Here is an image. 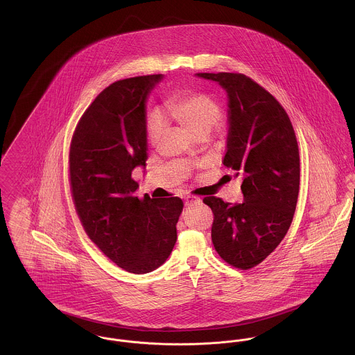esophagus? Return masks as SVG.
Instances as JSON below:
<instances>
[{
	"instance_id": "34e87169",
	"label": "esophagus",
	"mask_w": 355,
	"mask_h": 355,
	"mask_svg": "<svg viewBox=\"0 0 355 355\" xmlns=\"http://www.w3.org/2000/svg\"><path fill=\"white\" fill-rule=\"evenodd\" d=\"M200 202H201V200L197 198V197H193V196H188V197L185 198V205H187V207L193 205V204H200Z\"/></svg>"
}]
</instances>
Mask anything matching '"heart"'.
<instances>
[{"mask_svg":"<svg viewBox=\"0 0 355 355\" xmlns=\"http://www.w3.org/2000/svg\"><path fill=\"white\" fill-rule=\"evenodd\" d=\"M164 117L191 137L208 135L221 119V108L205 93L185 92L173 96L164 103ZM164 131L162 123L157 116H150L146 123V134L150 141H155Z\"/></svg>","mask_w":355,"mask_h":355,"instance_id":"heart-1","label":"heart"}]
</instances>
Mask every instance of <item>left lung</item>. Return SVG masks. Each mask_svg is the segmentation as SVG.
Instances as JSON below:
<instances>
[{
  "label": "left lung",
  "mask_w": 355,
  "mask_h": 355,
  "mask_svg": "<svg viewBox=\"0 0 355 355\" xmlns=\"http://www.w3.org/2000/svg\"><path fill=\"white\" fill-rule=\"evenodd\" d=\"M228 96L224 166L242 177V204L205 197L214 212L212 242L230 265L247 270L285 238L296 211L300 157L288 113L261 85L239 73H198Z\"/></svg>",
  "instance_id": "obj_1"
}]
</instances>
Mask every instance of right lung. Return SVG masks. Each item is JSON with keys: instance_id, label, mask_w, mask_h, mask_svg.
<instances>
[{"instance_id": "1", "label": "right lung", "mask_w": 355, "mask_h": 355, "mask_svg": "<svg viewBox=\"0 0 355 355\" xmlns=\"http://www.w3.org/2000/svg\"><path fill=\"white\" fill-rule=\"evenodd\" d=\"M162 74L114 82L85 110L70 144V185L82 225L130 273L164 265L177 242L178 197L139 200L132 170L146 167V103Z\"/></svg>"}]
</instances>
